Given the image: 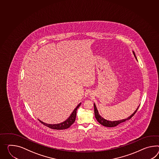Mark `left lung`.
Listing matches in <instances>:
<instances>
[{
    "label": "left lung",
    "instance_id": "left-lung-1",
    "mask_svg": "<svg viewBox=\"0 0 159 159\" xmlns=\"http://www.w3.org/2000/svg\"><path fill=\"white\" fill-rule=\"evenodd\" d=\"M133 54H134V57H135L136 60H137V57H136V54L134 53V51H133ZM93 106H94L95 116V118H96V119H97V121H98L99 124H101L102 125H103V126H104L111 128V127H115V126H116L118 125H119V124H120V123H122V122H125L126 120H130V119L132 118V116L134 115V114L137 112L138 108L139 107H139L137 108L136 110H135V111L133 112L130 116H129L127 118L123 119V120H114V121H111V120H105V118H103L102 116H100L99 113L98 112V109H97V107H96V105H95V103H93Z\"/></svg>",
    "mask_w": 159,
    "mask_h": 159
}]
</instances>
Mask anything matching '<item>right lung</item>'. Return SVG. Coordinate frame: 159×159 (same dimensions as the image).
Listing matches in <instances>:
<instances>
[{
  "mask_svg": "<svg viewBox=\"0 0 159 159\" xmlns=\"http://www.w3.org/2000/svg\"><path fill=\"white\" fill-rule=\"evenodd\" d=\"M81 105V103H80L79 105L76 106V107L75 108L73 111V112L71 113L70 116L67 118L65 121L61 122L60 124H46L43 122V121L39 120V121H40L41 123H42L43 125L46 126L48 128H51L52 129H56V130H64L70 128V126L74 124V122L76 120V111L78 108L79 107V106Z\"/></svg>",
  "mask_w": 159,
  "mask_h": 159,
  "instance_id": "right-lung-1",
  "label": "right lung"
}]
</instances>
